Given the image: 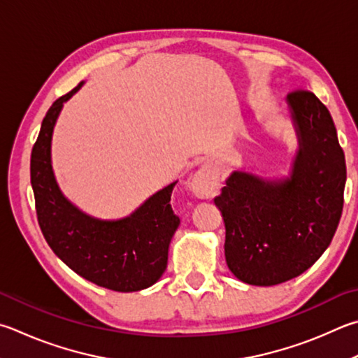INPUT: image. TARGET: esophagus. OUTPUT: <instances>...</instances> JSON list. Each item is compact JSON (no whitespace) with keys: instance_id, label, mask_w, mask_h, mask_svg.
I'll use <instances>...</instances> for the list:
<instances>
[{"instance_id":"esophagus-1","label":"esophagus","mask_w":358,"mask_h":358,"mask_svg":"<svg viewBox=\"0 0 358 358\" xmlns=\"http://www.w3.org/2000/svg\"><path fill=\"white\" fill-rule=\"evenodd\" d=\"M189 187L197 199H213L219 191L217 172L210 166H201L199 171L192 175Z\"/></svg>"}]
</instances>
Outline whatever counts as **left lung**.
Returning a JSON list of instances; mask_svg holds the SVG:
<instances>
[{
	"label": "left lung",
	"instance_id": "8db88e82",
	"mask_svg": "<svg viewBox=\"0 0 358 358\" xmlns=\"http://www.w3.org/2000/svg\"><path fill=\"white\" fill-rule=\"evenodd\" d=\"M297 148L278 177L233 171L214 199L225 222L233 275L272 287L301 275L320 258L343 211L346 161L329 109L307 90L287 99Z\"/></svg>",
	"mask_w": 358,
	"mask_h": 358
}]
</instances>
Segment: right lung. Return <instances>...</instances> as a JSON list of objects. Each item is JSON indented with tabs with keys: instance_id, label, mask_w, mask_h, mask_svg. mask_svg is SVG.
<instances>
[{
	"instance_id": "obj_1",
	"label": "right lung",
	"mask_w": 358,
	"mask_h": 358,
	"mask_svg": "<svg viewBox=\"0 0 358 358\" xmlns=\"http://www.w3.org/2000/svg\"><path fill=\"white\" fill-rule=\"evenodd\" d=\"M83 84L51 105L32 147L31 185L38 225L51 250L78 275L113 291L145 289L164 274L169 244L180 225L171 206L177 181L119 219L95 217L66 197L53 171L51 141L64 103Z\"/></svg>"
}]
</instances>
